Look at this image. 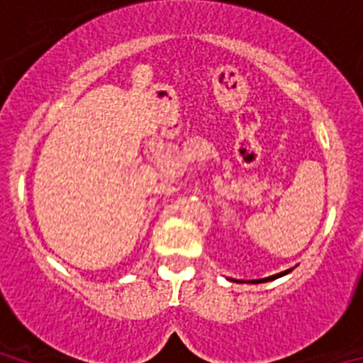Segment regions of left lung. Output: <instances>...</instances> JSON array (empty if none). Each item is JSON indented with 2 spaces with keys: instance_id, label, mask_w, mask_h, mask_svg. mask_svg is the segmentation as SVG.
Wrapping results in <instances>:
<instances>
[{
  "instance_id": "1",
  "label": "left lung",
  "mask_w": 363,
  "mask_h": 363,
  "mask_svg": "<svg viewBox=\"0 0 363 363\" xmlns=\"http://www.w3.org/2000/svg\"><path fill=\"white\" fill-rule=\"evenodd\" d=\"M287 272H291V269H289V271L278 272V274H272V277H269V278H262V280H251V284H262V281H269V280H277V278H280V277H285V274H287Z\"/></svg>"
}]
</instances>
